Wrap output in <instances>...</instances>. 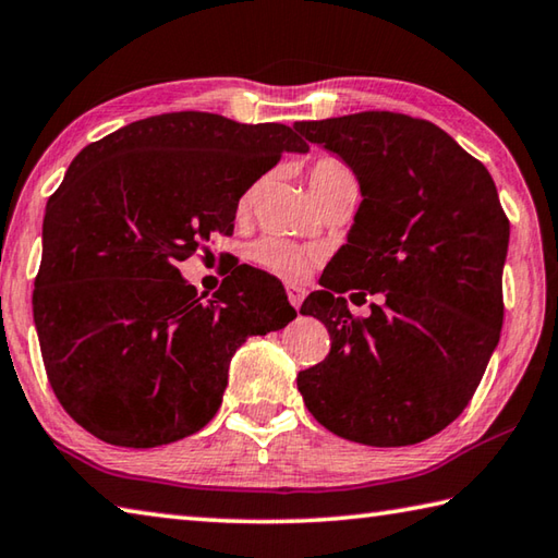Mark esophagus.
<instances>
[{"mask_svg":"<svg viewBox=\"0 0 558 558\" xmlns=\"http://www.w3.org/2000/svg\"><path fill=\"white\" fill-rule=\"evenodd\" d=\"M288 300H290V305L298 310V307L302 305V300H305V288H300V286H288Z\"/></svg>","mask_w":558,"mask_h":558,"instance_id":"34e87169","label":"esophagus"}]
</instances>
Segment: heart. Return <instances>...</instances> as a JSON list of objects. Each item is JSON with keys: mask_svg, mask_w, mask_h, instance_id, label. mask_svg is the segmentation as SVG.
Returning <instances> with one entry per match:
<instances>
[{"mask_svg": "<svg viewBox=\"0 0 558 558\" xmlns=\"http://www.w3.org/2000/svg\"><path fill=\"white\" fill-rule=\"evenodd\" d=\"M339 185H356L351 170L343 166L339 158H331V156L314 160V166L310 168V187H312L314 199ZM251 199H253V190H248L246 195L241 197L239 207L248 209ZM314 256H317L314 251L292 244V241H286V239H276V236L260 239L251 248V258L256 266L272 272V276L286 278V280H298L305 276Z\"/></svg>", "mask_w": 558, "mask_h": 558, "instance_id": "obj_1", "label": "heart"}]
</instances>
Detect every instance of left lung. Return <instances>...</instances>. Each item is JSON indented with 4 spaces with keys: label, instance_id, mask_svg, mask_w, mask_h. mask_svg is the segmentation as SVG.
I'll return each mask as SVG.
<instances>
[{
    "label": "left lung",
    "instance_id": "1",
    "mask_svg": "<svg viewBox=\"0 0 558 558\" xmlns=\"http://www.w3.org/2000/svg\"><path fill=\"white\" fill-rule=\"evenodd\" d=\"M347 163L361 205L322 290L302 302L329 329V356L298 390L322 427L368 447L434 437L473 398L500 341L510 221L488 170L432 121L361 111L295 121ZM383 291L353 318L343 291Z\"/></svg>",
    "mask_w": 558,
    "mask_h": 558
}]
</instances>
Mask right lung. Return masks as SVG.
I'll return each instance as SVG.
<instances>
[{"label": "right lung", "instance_id": "1", "mask_svg": "<svg viewBox=\"0 0 558 558\" xmlns=\"http://www.w3.org/2000/svg\"><path fill=\"white\" fill-rule=\"evenodd\" d=\"M310 146L286 124L207 111L134 121L85 146L50 195L34 290L58 402L114 447L185 439L215 417L248 337L298 317L280 280L239 266L205 300L180 276L234 229L244 192Z\"/></svg>", "mask_w": 558, "mask_h": 558}]
</instances>
